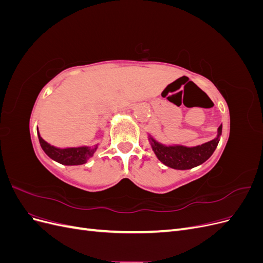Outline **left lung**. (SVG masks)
Masks as SVG:
<instances>
[{
  "mask_svg": "<svg viewBox=\"0 0 263 263\" xmlns=\"http://www.w3.org/2000/svg\"><path fill=\"white\" fill-rule=\"evenodd\" d=\"M221 129L222 125L218 127L216 137L195 147L164 145L156 140L150 134H148V140L155 155L164 165L177 170H189L204 163L213 155L219 142Z\"/></svg>",
  "mask_w": 263,
  "mask_h": 263,
  "instance_id": "8db88e82",
  "label": "left lung"
}]
</instances>
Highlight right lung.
<instances>
[{"label": "right lung", "instance_id": "right-lung-1", "mask_svg": "<svg viewBox=\"0 0 263 263\" xmlns=\"http://www.w3.org/2000/svg\"><path fill=\"white\" fill-rule=\"evenodd\" d=\"M37 135L41 144L42 149L45 151V154L48 156L52 160L57 161L63 165H80L86 163L90 158L93 157L94 153L97 151L98 146L94 147L90 146H81V147H68V148H58L51 146L48 142L45 141L41 134L38 132L37 127Z\"/></svg>", "mask_w": 263, "mask_h": 263}]
</instances>
